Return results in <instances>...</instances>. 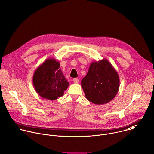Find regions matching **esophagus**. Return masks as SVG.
Returning <instances> with one entry per match:
<instances>
[{
	"mask_svg": "<svg viewBox=\"0 0 154 154\" xmlns=\"http://www.w3.org/2000/svg\"><path fill=\"white\" fill-rule=\"evenodd\" d=\"M73 82H74V83H77L79 82V79H77V78H74V79H73Z\"/></svg>",
	"mask_w": 154,
	"mask_h": 154,
	"instance_id": "esophagus-1",
	"label": "esophagus"
}]
</instances>
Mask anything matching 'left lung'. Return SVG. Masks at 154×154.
Wrapping results in <instances>:
<instances>
[{
    "label": "left lung",
    "instance_id": "obj_1",
    "mask_svg": "<svg viewBox=\"0 0 154 154\" xmlns=\"http://www.w3.org/2000/svg\"><path fill=\"white\" fill-rule=\"evenodd\" d=\"M81 85L86 99L96 105L113 100L119 87V77L116 69L106 58L92 62Z\"/></svg>",
    "mask_w": 154,
    "mask_h": 154
}]
</instances>
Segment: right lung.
I'll return each mask as SVG.
<instances>
[{
	"label": "right lung",
	"instance_id": "right-lung-1",
	"mask_svg": "<svg viewBox=\"0 0 154 154\" xmlns=\"http://www.w3.org/2000/svg\"><path fill=\"white\" fill-rule=\"evenodd\" d=\"M60 64L55 58H48L35 70L33 85L36 93L42 98L54 100L63 96L69 86L63 75Z\"/></svg>",
	"mask_w": 154,
	"mask_h": 154
}]
</instances>
